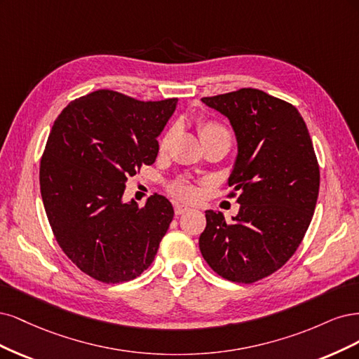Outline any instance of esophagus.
Returning <instances> with one entry per match:
<instances>
[{
    "mask_svg": "<svg viewBox=\"0 0 359 359\" xmlns=\"http://www.w3.org/2000/svg\"><path fill=\"white\" fill-rule=\"evenodd\" d=\"M187 212H189V207L188 205L180 204V203L175 204V213L176 215H183V213H187Z\"/></svg>",
    "mask_w": 359,
    "mask_h": 359,
    "instance_id": "esophagus-1",
    "label": "esophagus"
}]
</instances>
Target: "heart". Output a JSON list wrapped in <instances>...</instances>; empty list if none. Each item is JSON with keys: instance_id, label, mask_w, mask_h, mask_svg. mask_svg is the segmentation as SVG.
Listing matches in <instances>:
<instances>
[{"instance_id": "heart-1", "label": "heart", "mask_w": 359, "mask_h": 359, "mask_svg": "<svg viewBox=\"0 0 359 359\" xmlns=\"http://www.w3.org/2000/svg\"><path fill=\"white\" fill-rule=\"evenodd\" d=\"M198 133H200V138H201L203 144L209 143V142H215V140H228V142L231 140L229 133L226 131L225 126L216 121L201 119L198 122ZM172 137H175V128H170L163 135H161L159 150H163V152L164 150H167L168 146L171 144ZM170 189L176 196H179V198H183V200H192L196 195L195 187L188 180H177L171 184Z\"/></svg>"}]
</instances>
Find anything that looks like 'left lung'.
<instances>
[{"label": "left lung", "mask_w": 359, "mask_h": 359, "mask_svg": "<svg viewBox=\"0 0 359 359\" xmlns=\"http://www.w3.org/2000/svg\"><path fill=\"white\" fill-rule=\"evenodd\" d=\"M201 101L229 119L237 158L228 179L240 210L233 222L207 210L200 250L224 279L253 283L287 262L313 217L319 165L302 114L264 90L243 88Z\"/></svg>", "instance_id": "1"}]
</instances>
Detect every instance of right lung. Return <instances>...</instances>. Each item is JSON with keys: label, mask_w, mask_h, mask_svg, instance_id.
I'll return each mask as SVG.
<instances>
[{"label": "right lung", "mask_w": 359, "mask_h": 359, "mask_svg": "<svg viewBox=\"0 0 359 359\" xmlns=\"http://www.w3.org/2000/svg\"><path fill=\"white\" fill-rule=\"evenodd\" d=\"M177 98L138 101L100 89L56 118L40 163V191L53 236L77 269L102 283L135 279L152 264L175 216L154 194L123 203L125 183L158 156V135Z\"/></svg>", "instance_id": "right-lung-1"}]
</instances>
